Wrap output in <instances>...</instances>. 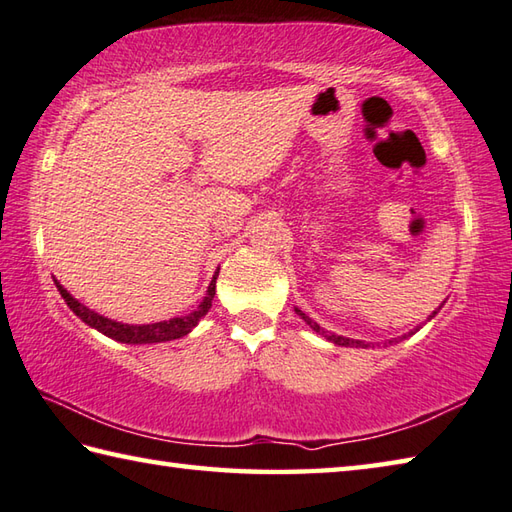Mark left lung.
I'll return each mask as SVG.
<instances>
[{
	"mask_svg": "<svg viewBox=\"0 0 512 512\" xmlns=\"http://www.w3.org/2000/svg\"><path fill=\"white\" fill-rule=\"evenodd\" d=\"M443 303H446V301H443ZM443 303L437 307V310L435 312H432L430 316H428V321H430V318H435L437 316V312L441 310V307H443ZM294 312L298 314V316H301L303 318V321L307 323V325H310L312 327V330L316 332V334H321V336H325V339L327 341H330V343H334V345H343V347H368L370 343H365V341H356V339H347V336H341V334H334V332H327V330H323V327L321 325H318L316 321H312V318L310 316H307L305 312H301V310H298V307H294ZM417 330H419V327H417ZM417 330H412V332H408V334H414V332H417ZM408 334H403L401 336V339H406V336ZM401 339H394V341H388L390 345L392 343H399ZM388 343H385V345H388Z\"/></svg>",
	"mask_w": 512,
	"mask_h": 512,
	"instance_id": "8db88e82",
	"label": "left lung"
}]
</instances>
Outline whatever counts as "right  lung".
I'll list each match as a JSON object with an SVG mask.
<instances>
[{"mask_svg":"<svg viewBox=\"0 0 512 512\" xmlns=\"http://www.w3.org/2000/svg\"><path fill=\"white\" fill-rule=\"evenodd\" d=\"M216 278L218 272L211 278V283L207 287V294L202 298L198 310H194L187 316H176V318H169V321H160V323H149V325H129V323H118V321H111V318H106L98 312L89 310V307L82 305L77 298H73L66 289L55 281L57 292L62 294V298L66 301V305L71 307L75 316H80L82 321L93 327V330L102 332L104 336H109L113 341H120V343H129V345H144V343H165V341H173V339H182V336H187L194 327L198 325V321L202 316L209 312L211 301H214L216 296Z\"/></svg>","mask_w":512,"mask_h":512,"instance_id":"right-lung-1","label":"right lung"}]
</instances>
